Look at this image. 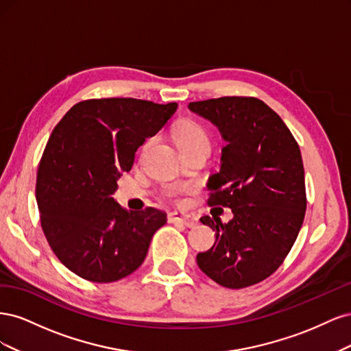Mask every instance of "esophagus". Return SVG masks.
<instances>
[{"instance_id":"esophagus-1","label":"esophagus","mask_w":351,"mask_h":351,"mask_svg":"<svg viewBox=\"0 0 351 351\" xmlns=\"http://www.w3.org/2000/svg\"><path fill=\"white\" fill-rule=\"evenodd\" d=\"M168 221L169 222H174V224H183L189 228H193L197 226V219L190 215V214H186V212H182V210H174V212H169L168 214Z\"/></svg>"}]
</instances>
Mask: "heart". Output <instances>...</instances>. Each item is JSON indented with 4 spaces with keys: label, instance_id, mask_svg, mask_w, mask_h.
Segmentation results:
<instances>
[{
    "label": "heart",
    "instance_id": "1",
    "mask_svg": "<svg viewBox=\"0 0 351 351\" xmlns=\"http://www.w3.org/2000/svg\"><path fill=\"white\" fill-rule=\"evenodd\" d=\"M174 139L176 143L178 146V149H182L184 146H189L192 143H196L199 141H206V136L204 133V130L200 129L199 125L193 124V123H180L174 127ZM152 143V141H147L145 147H147ZM186 192L192 190V187H186ZM171 196H174V193H171Z\"/></svg>",
    "mask_w": 351,
    "mask_h": 351
}]
</instances>
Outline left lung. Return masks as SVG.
Returning a JSON list of instances; mask_svg holds the SVG:
<instances>
[{"instance_id": "1", "label": "left lung", "mask_w": 351, "mask_h": 351, "mask_svg": "<svg viewBox=\"0 0 351 351\" xmlns=\"http://www.w3.org/2000/svg\"><path fill=\"white\" fill-rule=\"evenodd\" d=\"M227 143L208 182V204L230 208L232 219L202 217L215 243L197 253L202 272L227 289H244L278 269L299 236L306 212L300 147L281 117L252 97L190 102Z\"/></svg>"}]
</instances>
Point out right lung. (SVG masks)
<instances>
[{
  "label": "right lung",
  "instance_id": "add662e5",
  "mask_svg": "<svg viewBox=\"0 0 351 351\" xmlns=\"http://www.w3.org/2000/svg\"><path fill=\"white\" fill-rule=\"evenodd\" d=\"M178 105L133 98L82 101L52 130L36 176L40 226L52 252L79 277L114 282L143 263L167 222L155 208L127 210L114 200L134 154Z\"/></svg>",
  "mask_w": 351,
  "mask_h": 351
}]
</instances>
